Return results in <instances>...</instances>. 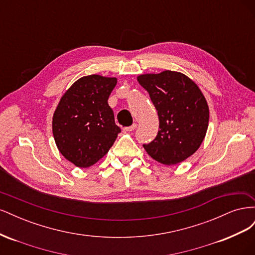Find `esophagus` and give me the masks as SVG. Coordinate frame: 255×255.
Segmentation results:
<instances>
[{
  "mask_svg": "<svg viewBox=\"0 0 255 255\" xmlns=\"http://www.w3.org/2000/svg\"><path fill=\"white\" fill-rule=\"evenodd\" d=\"M136 128H137V125H136V123H133V125L130 126V127L125 128H123V129H125L126 132H132V130H134Z\"/></svg>",
  "mask_w": 255,
  "mask_h": 255,
  "instance_id": "1",
  "label": "esophagus"
}]
</instances>
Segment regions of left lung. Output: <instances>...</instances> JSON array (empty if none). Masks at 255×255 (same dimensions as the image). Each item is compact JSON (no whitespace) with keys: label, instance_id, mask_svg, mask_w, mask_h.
<instances>
[{"label":"left lung","instance_id":"8db88e82","mask_svg":"<svg viewBox=\"0 0 255 255\" xmlns=\"http://www.w3.org/2000/svg\"><path fill=\"white\" fill-rule=\"evenodd\" d=\"M137 81L149 92L157 111L159 129L143 148L158 163L172 166L191 156L203 142L210 109L198 85L181 72L145 73Z\"/></svg>","mask_w":255,"mask_h":255}]
</instances>
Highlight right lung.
<instances>
[{"instance_id":"1","label":"right lung","mask_w":255,"mask_h":255,"mask_svg":"<svg viewBox=\"0 0 255 255\" xmlns=\"http://www.w3.org/2000/svg\"><path fill=\"white\" fill-rule=\"evenodd\" d=\"M116 85L113 76H83L65 91L54 111V140L61 155L76 167L95 165L121 132L107 103Z\"/></svg>"}]
</instances>
